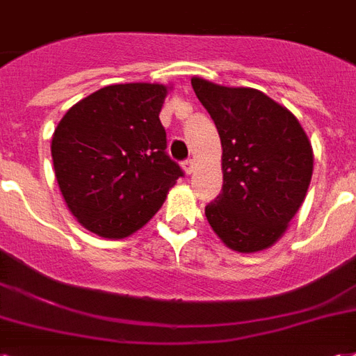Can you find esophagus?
<instances>
[{"label":"esophagus","mask_w":356,"mask_h":356,"mask_svg":"<svg viewBox=\"0 0 356 356\" xmlns=\"http://www.w3.org/2000/svg\"><path fill=\"white\" fill-rule=\"evenodd\" d=\"M183 168H184V172H186V173H188V175H190V173L194 172V160H192V159L184 160V162H183Z\"/></svg>","instance_id":"1"}]
</instances>
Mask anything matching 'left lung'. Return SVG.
Masks as SVG:
<instances>
[{
  "label": "left lung",
  "mask_w": 356,
  "mask_h": 356,
  "mask_svg": "<svg viewBox=\"0 0 356 356\" xmlns=\"http://www.w3.org/2000/svg\"><path fill=\"white\" fill-rule=\"evenodd\" d=\"M222 142V192L205 216L232 250H265L282 237L310 186L314 153L297 118L250 88L192 78Z\"/></svg>",
  "instance_id": "left-lung-1"
}]
</instances>
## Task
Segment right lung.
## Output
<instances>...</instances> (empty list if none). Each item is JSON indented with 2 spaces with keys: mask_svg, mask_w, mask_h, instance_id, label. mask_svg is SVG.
I'll return each mask as SVG.
<instances>
[{
  "mask_svg": "<svg viewBox=\"0 0 356 356\" xmlns=\"http://www.w3.org/2000/svg\"><path fill=\"white\" fill-rule=\"evenodd\" d=\"M168 89L119 83L70 108L51 138L59 190L89 232L123 238L149 222L183 170L166 153L159 113Z\"/></svg>",
  "mask_w": 356,
  "mask_h": 356,
  "instance_id": "right-lung-1",
  "label": "right lung"
}]
</instances>
